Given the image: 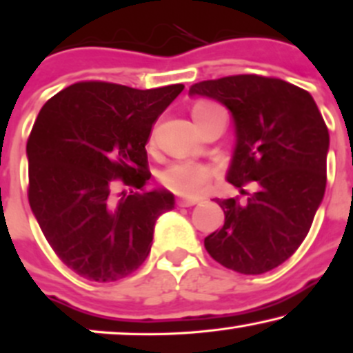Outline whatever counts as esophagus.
Listing matches in <instances>:
<instances>
[{
    "mask_svg": "<svg viewBox=\"0 0 353 353\" xmlns=\"http://www.w3.org/2000/svg\"><path fill=\"white\" fill-rule=\"evenodd\" d=\"M194 204H196L194 199H179L177 201V206L181 208H190V206H194Z\"/></svg>",
    "mask_w": 353,
    "mask_h": 353,
    "instance_id": "obj_1",
    "label": "esophagus"
}]
</instances>
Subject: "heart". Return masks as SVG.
<instances>
[{"label":"heart","instance_id":"b5f03b06","mask_svg":"<svg viewBox=\"0 0 353 353\" xmlns=\"http://www.w3.org/2000/svg\"><path fill=\"white\" fill-rule=\"evenodd\" d=\"M214 106L209 103L196 104L192 114L204 108ZM214 176V170L204 163L198 161H176L166 166L160 172V182L168 190L181 194L185 198H199L208 192L210 179Z\"/></svg>","mask_w":353,"mask_h":353}]
</instances>
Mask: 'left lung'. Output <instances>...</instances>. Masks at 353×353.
Returning a JSON list of instances; mask_svg holds the SVG:
<instances>
[{"mask_svg": "<svg viewBox=\"0 0 353 353\" xmlns=\"http://www.w3.org/2000/svg\"><path fill=\"white\" fill-rule=\"evenodd\" d=\"M190 97L212 98L231 112L236 133L227 181L247 198L215 199L223 227L204 239L215 261L263 274L296 252L327 187L328 128L311 93L282 79L228 76L194 83ZM255 181L257 190L242 187Z\"/></svg>", "mask_w": 353, "mask_h": 353, "instance_id": "8db88e82", "label": "left lung"}]
</instances>
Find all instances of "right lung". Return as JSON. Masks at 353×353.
<instances>
[{"mask_svg":"<svg viewBox=\"0 0 353 353\" xmlns=\"http://www.w3.org/2000/svg\"><path fill=\"white\" fill-rule=\"evenodd\" d=\"M182 90L77 82L39 110L26 143L28 201L47 243L76 274L114 282L149 255L157 219L174 208V194L144 188L145 144Z\"/></svg>","mask_w":353,"mask_h":353,"instance_id":"right-lung-1","label":"right lung"}]
</instances>
